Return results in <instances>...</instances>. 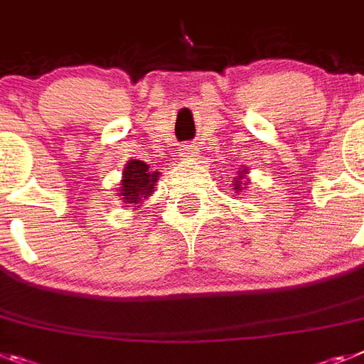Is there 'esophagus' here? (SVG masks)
<instances>
[{
    "instance_id": "34e87169",
    "label": "esophagus",
    "mask_w": 364,
    "mask_h": 364,
    "mask_svg": "<svg viewBox=\"0 0 364 364\" xmlns=\"http://www.w3.org/2000/svg\"><path fill=\"white\" fill-rule=\"evenodd\" d=\"M195 156V147L193 145H182V149H180V160H193Z\"/></svg>"
}]
</instances>
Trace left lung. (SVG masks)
I'll return each mask as SVG.
<instances>
[{
    "mask_svg": "<svg viewBox=\"0 0 364 364\" xmlns=\"http://www.w3.org/2000/svg\"><path fill=\"white\" fill-rule=\"evenodd\" d=\"M237 175H239L237 178H234V182H232V186H234V188H232V189H235V191H239V189L243 188V186H247V182H243L245 175H247V169L239 171Z\"/></svg>",
    "mask_w": 364,
    "mask_h": 364,
    "instance_id": "obj_1",
    "label": "left lung"
}]
</instances>
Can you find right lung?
<instances>
[{
  "label": "right lung",
  "mask_w": 364,
  "mask_h": 364,
  "mask_svg": "<svg viewBox=\"0 0 364 364\" xmlns=\"http://www.w3.org/2000/svg\"><path fill=\"white\" fill-rule=\"evenodd\" d=\"M158 178V171H151L145 161L132 160L127 164L121 180V193L125 204H139L149 197L154 189V182Z\"/></svg>",
  "instance_id": "add662e5"
}]
</instances>
